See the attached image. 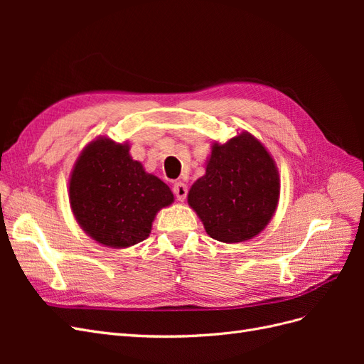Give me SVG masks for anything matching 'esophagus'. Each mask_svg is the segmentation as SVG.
Segmentation results:
<instances>
[{
  "label": "esophagus",
  "instance_id": "obj_1",
  "mask_svg": "<svg viewBox=\"0 0 364 364\" xmlns=\"http://www.w3.org/2000/svg\"><path fill=\"white\" fill-rule=\"evenodd\" d=\"M173 193L176 196V199H178L179 202H183L186 194H188V188H186V185L182 183V182H176L173 185Z\"/></svg>",
  "mask_w": 364,
  "mask_h": 364
}]
</instances>
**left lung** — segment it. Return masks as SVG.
<instances>
[{"instance_id": "1", "label": "left lung", "mask_w": 364, "mask_h": 364, "mask_svg": "<svg viewBox=\"0 0 364 364\" xmlns=\"http://www.w3.org/2000/svg\"><path fill=\"white\" fill-rule=\"evenodd\" d=\"M279 196V176L258 139L241 134L213 146L206 174L188 193V203L208 235L238 243L259 234L272 218Z\"/></svg>"}]
</instances>
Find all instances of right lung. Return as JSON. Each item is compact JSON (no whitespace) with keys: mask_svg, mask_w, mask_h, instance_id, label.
Here are the masks:
<instances>
[{"mask_svg":"<svg viewBox=\"0 0 364 364\" xmlns=\"http://www.w3.org/2000/svg\"><path fill=\"white\" fill-rule=\"evenodd\" d=\"M77 222L95 241L129 247L146 240L161 208L173 193L129 155L127 144L98 138L77 159L70 181Z\"/></svg>","mask_w":364,"mask_h":364,"instance_id":"right-lung-1","label":"right lung"}]
</instances>
